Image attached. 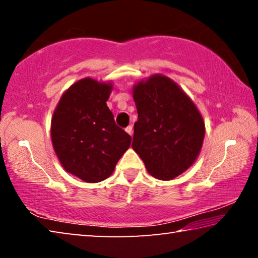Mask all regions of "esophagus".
Wrapping results in <instances>:
<instances>
[{"label":"esophagus","mask_w":258,"mask_h":258,"mask_svg":"<svg viewBox=\"0 0 258 258\" xmlns=\"http://www.w3.org/2000/svg\"><path fill=\"white\" fill-rule=\"evenodd\" d=\"M125 131H126V132H127V133L131 135V137H132V135H133V127H132V125L127 126V127L125 128Z\"/></svg>","instance_id":"obj_1"}]
</instances>
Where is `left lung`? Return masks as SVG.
<instances>
[{
    "label": "left lung",
    "mask_w": 258,
    "mask_h": 258,
    "mask_svg": "<svg viewBox=\"0 0 258 258\" xmlns=\"http://www.w3.org/2000/svg\"><path fill=\"white\" fill-rule=\"evenodd\" d=\"M138 110L133 150L158 180H173L191 167L202 150L205 123L175 82L156 74L133 86Z\"/></svg>",
    "instance_id": "obj_1"
}]
</instances>
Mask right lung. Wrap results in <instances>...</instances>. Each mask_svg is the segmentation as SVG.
<instances>
[{
  "label": "right lung",
  "instance_id": "add662e5",
  "mask_svg": "<svg viewBox=\"0 0 258 258\" xmlns=\"http://www.w3.org/2000/svg\"><path fill=\"white\" fill-rule=\"evenodd\" d=\"M111 90L110 82L77 81L61 95L51 119L52 146L60 164L87 183L110 176L132 141L107 106Z\"/></svg>",
  "mask_w": 258,
  "mask_h": 258
}]
</instances>
